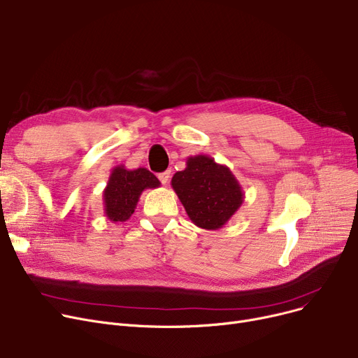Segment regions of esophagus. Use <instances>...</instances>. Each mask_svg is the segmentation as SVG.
<instances>
[{
	"instance_id": "obj_1",
	"label": "esophagus",
	"mask_w": 358,
	"mask_h": 358,
	"mask_svg": "<svg viewBox=\"0 0 358 358\" xmlns=\"http://www.w3.org/2000/svg\"><path fill=\"white\" fill-rule=\"evenodd\" d=\"M158 178H159V181H161L164 185H166V184L169 182V178H171V171H164V173H161V174L158 176Z\"/></svg>"
}]
</instances>
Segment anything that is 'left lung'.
Wrapping results in <instances>:
<instances>
[{"label": "left lung", "mask_w": 358, "mask_h": 358, "mask_svg": "<svg viewBox=\"0 0 358 358\" xmlns=\"http://www.w3.org/2000/svg\"><path fill=\"white\" fill-rule=\"evenodd\" d=\"M171 187L196 227L216 231L224 227L242 206L245 194L227 165L209 155L189 157Z\"/></svg>", "instance_id": "1"}]
</instances>
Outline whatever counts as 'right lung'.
Segmentation results:
<instances>
[{"label":"right lung","mask_w":358,"mask_h":358,"mask_svg":"<svg viewBox=\"0 0 358 358\" xmlns=\"http://www.w3.org/2000/svg\"><path fill=\"white\" fill-rule=\"evenodd\" d=\"M159 180L146 168L127 169L117 165L111 169L103 192L104 213L113 223L126 222L135 213L141 194L146 189H158Z\"/></svg>","instance_id":"obj_1"}]
</instances>
